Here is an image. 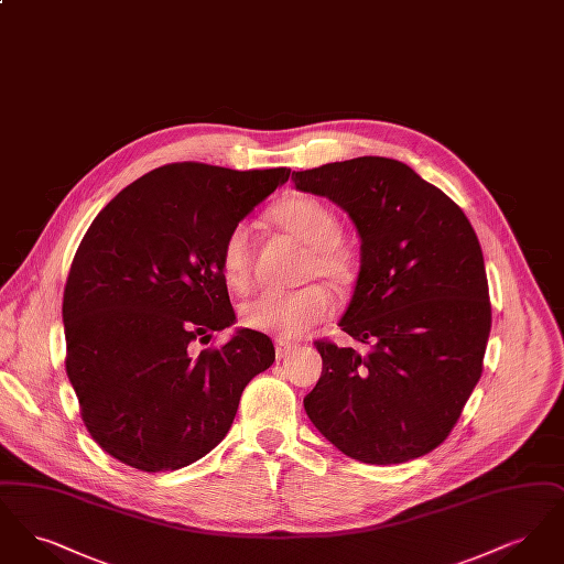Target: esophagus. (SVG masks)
<instances>
[{
  "instance_id": "1",
  "label": "esophagus",
  "mask_w": 564,
  "mask_h": 564,
  "mask_svg": "<svg viewBox=\"0 0 564 564\" xmlns=\"http://www.w3.org/2000/svg\"><path fill=\"white\" fill-rule=\"evenodd\" d=\"M294 343H288V340H276V343H274L276 359H283V357H288V355H290V352H294Z\"/></svg>"
}]
</instances>
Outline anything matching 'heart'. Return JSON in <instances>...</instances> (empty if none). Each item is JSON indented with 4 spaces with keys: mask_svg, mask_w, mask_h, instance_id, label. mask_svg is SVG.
<instances>
[{
    "mask_svg": "<svg viewBox=\"0 0 564 564\" xmlns=\"http://www.w3.org/2000/svg\"><path fill=\"white\" fill-rule=\"evenodd\" d=\"M272 221L308 245L304 276L319 274L334 285H345L355 272V256L340 241V219L322 200L313 196H292L281 200L272 212ZM219 270L226 285L245 292L253 270V232L247 221H237L219 245ZM332 311V295L319 285L308 283L290 292H262L241 304V323L253 332L292 340L308 327L323 322Z\"/></svg>",
    "mask_w": 564,
    "mask_h": 564,
    "instance_id": "b5f03b06",
    "label": "heart"
}]
</instances>
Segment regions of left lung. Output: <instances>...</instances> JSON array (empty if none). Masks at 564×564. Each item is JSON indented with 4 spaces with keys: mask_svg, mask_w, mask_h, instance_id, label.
<instances>
[{
    "mask_svg": "<svg viewBox=\"0 0 564 564\" xmlns=\"http://www.w3.org/2000/svg\"><path fill=\"white\" fill-rule=\"evenodd\" d=\"M292 180L343 207L361 239L340 327L366 349L317 340L323 372L304 410L355 460L427 455L482 376L490 300L478 237L455 200L393 159L329 162Z\"/></svg>",
    "mask_w": 564,
    "mask_h": 564,
    "instance_id": "obj_1",
    "label": "left lung"
}]
</instances>
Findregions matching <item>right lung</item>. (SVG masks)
<instances>
[{
	"label": "right lung",
	"instance_id": "right-lung-1",
	"mask_svg": "<svg viewBox=\"0 0 564 564\" xmlns=\"http://www.w3.org/2000/svg\"><path fill=\"white\" fill-rule=\"evenodd\" d=\"M290 169L164 164L93 219L63 292L65 370L90 437L139 471H173L214 451L247 382L274 361L267 334L235 323L219 245Z\"/></svg>",
	"mask_w": 564,
	"mask_h": 564
}]
</instances>
